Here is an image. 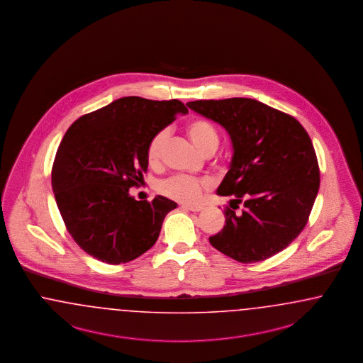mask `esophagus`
<instances>
[{"label": "esophagus", "mask_w": 363, "mask_h": 363, "mask_svg": "<svg viewBox=\"0 0 363 363\" xmlns=\"http://www.w3.org/2000/svg\"><path fill=\"white\" fill-rule=\"evenodd\" d=\"M182 208H184V209L190 210V211H194V213H198V211L203 210V206H201V205H184Z\"/></svg>", "instance_id": "1"}]
</instances>
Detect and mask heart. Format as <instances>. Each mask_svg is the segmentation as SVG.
I'll use <instances>...</instances> for the list:
<instances>
[{
  "mask_svg": "<svg viewBox=\"0 0 363 363\" xmlns=\"http://www.w3.org/2000/svg\"><path fill=\"white\" fill-rule=\"evenodd\" d=\"M186 133L190 141L197 146L202 153H209L217 149L220 143V137L216 128L206 120L196 118L186 125ZM167 138V132L161 130L155 133L153 138L149 141L146 149V160L150 165H157L161 161L162 150ZM208 187L205 181L187 176H173L160 182L158 190L166 196L178 202L191 203L196 202L202 191Z\"/></svg>",
  "mask_w": 363,
  "mask_h": 363,
  "instance_id": "1",
  "label": "heart"
}]
</instances>
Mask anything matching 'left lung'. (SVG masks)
I'll return each instance as SVG.
<instances>
[{"instance_id":"1","label":"left lung","mask_w":363,"mask_h":363,"mask_svg":"<svg viewBox=\"0 0 363 363\" xmlns=\"http://www.w3.org/2000/svg\"><path fill=\"white\" fill-rule=\"evenodd\" d=\"M220 123L233 143L229 172L217 194L230 196L223 229L211 246L242 264L282 252L308 223L318 194L319 167L308 132L284 111L252 99L187 102ZM244 203L241 215L235 210Z\"/></svg>"}]
</instances>
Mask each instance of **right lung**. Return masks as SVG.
<instances>
[{
    "instance_id": "obj_1",
    "label": "right lung",
    "mask_w": 363,
    "mask_h": 363,
    "mask_svg": "<svg viewBox=\"0 0 363 363\" xmlns=\"http://www.w3.org/2000/svg\"><path fill=\"white\" fill-rule=\"evenodd\" d=\"M186 114L178 99L122 97L79 117L55 154L52 187L66 229L89 255L125 264L158 240L169 198L137 201L129 189L147 170L146 149L155 133Z\"/></svg>"
}]
</instances>
